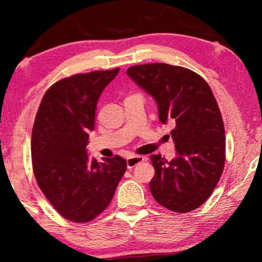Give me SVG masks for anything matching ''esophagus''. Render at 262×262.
I'll use <instances>...</instances> for the list:
<instances>
[{
    "instance_id": "esophagus-1",
    "label": "esophagus",
    "mask_w": 262,
    "mask_h": 262,
    "mask_svg": "<svg viewBox=\"0 0 262 262\" xmlns=\"http://www.w3.org/2000/svg\"><path fill=\"white\" fill-rule=\"evenodd\" d=\"M144 159L145 158L143 156H130L129 158H127V167L133 168L134 166H136L137 164L144 162Z\"/></svg>"
}]
</instances>
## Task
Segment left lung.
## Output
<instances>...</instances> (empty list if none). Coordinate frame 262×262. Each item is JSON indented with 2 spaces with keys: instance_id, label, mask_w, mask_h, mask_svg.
Listing matches in <instances>:
<instances>
[{
  "instance_id": "left-lung-1",
  "label": "left lung",
  "mask_w": 262,
  "mask_h": 262,
  "mask_svg": "<svg viewBox=\"0 0 262 262\" xmlns=\"http://www.w3.org/2000/svg\"><path fill=\"white\" fill-rule=\"evenodd\" d=\"M127 75L156 100L162 123H174L177 157L151 155L155 200L176 212H188L214 192L225 163L224 123L210 86L193 70L167 63L137 64Z\"/></svg>"
}]
</instances>
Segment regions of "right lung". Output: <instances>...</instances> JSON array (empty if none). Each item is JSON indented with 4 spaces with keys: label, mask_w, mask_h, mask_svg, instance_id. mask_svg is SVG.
Here are the masks:
<instances>
[{
    "label": "right lung",
    "mask_w": 262,
    "mask_h": 262,
    "mask_svg": "<svg viewBox=\"0 0 262 262\" xmlns=\"http://www.w3.org/2000/svg\"><path fill=\"white\" fill-rule=\"evenodd\" d=\"M119 68L76 74L43 95L32 129L31 155L37 184L59 214L85 223L103 212L126 172V159L90 162L85 147L95 128L97 101Z\"/></svg>",
    "instance_id": "add662e5"
}]
</instances>
